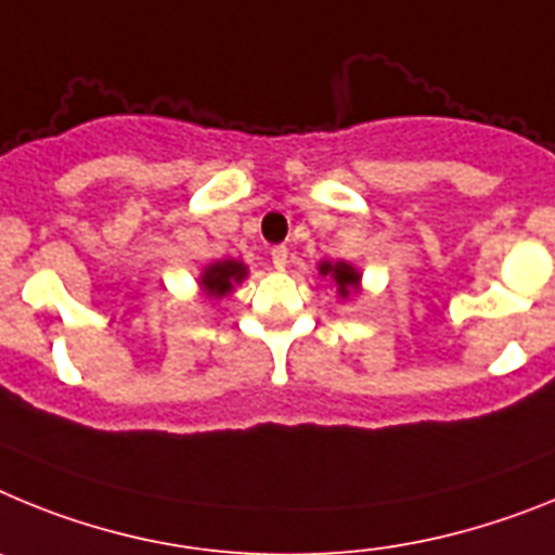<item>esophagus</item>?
Segmentation results:
<instances>
[{"instance_id":"esophagus-1","label":"esophagus","mask_w":555,"mask_h":555,"mask_svg":"<svg viewBox=\"0 0 555 555\" xmlns=\"http://www.w3.org/2000/svg\"><path fill=\"white\" fill-rule=\"evenodd\" d=\"M271 262L276 271H284V268H287V248H284V245H276V248L271 250Z\"/></svg>"}]
</instances>
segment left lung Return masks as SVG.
<instances>
[{"label":"left lung","mask_w":555,"mask_h":555,"mask_svg":"<svg viewBox=\"0 0 555 555\" xmlns=\"http://www.w3.org/2000/svg\"><path fill=\"white\" fill-rule=\"evenodd\" d=\"M318 271L324 273V276L335 279L340 298H349L351 293L360 287L358 268H351L349 262H321V264H318Z\"/></svg>","instance_id":"obj_1"}]
</instances>
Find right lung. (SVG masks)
<instances>
[{
  "instance_id": "right-lung-1",
  "label": "right lung",
  "mask_w": 555,
  "mask_h": 555,
  "mask_svg": "<svg viewBox=\"0 0 555 555\" xmlns=\"http://www.w3.org/2000/svg\"><path fill=\"white\" fill-rule=\"evenodd\" d=\"M248 276V268L237 259H223V262L209 264L204 273H201V287H204L206 296L220 298L229 296L234 291V284H240L243 279Z\"/></svg>"
}]
</instances>
